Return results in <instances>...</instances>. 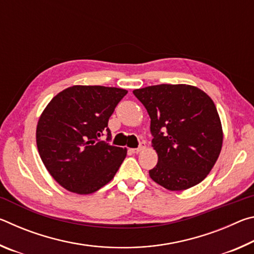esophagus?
Segmentation results:
<instances>
[{"label":"esophagus","mask_w":254,"mask_h":254,"mask_svg":"<svg viewBox=\"0 0 254 254\" xmlns=\"http://www.w3.org/2000/svg\"><path fill=\"white\" fill-rule=\"evenodd\" d=\"M144 149V145L143 144H141V145H139V147L137 148H135V149H130V151L132 152V153H139L141 150H143Z\"/></svg>","instance_id":"obj_1"}]
</instances>
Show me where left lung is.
<instances>
[{
    "instance_id": "left-lung-1",
    "label": "left lung",
    "mask_w": 254,
    "mask_h": 254,
    "mask_svg": "<svg viewBox=\"0 0 254 254\" xmlns=\"http://www.w3.org/2000/svg\"><path fill=\"white\" fill-rule=\"evenodd\" d=\"M147 109L158 163L149 175L169 190H184L206 178L220 156L223 131L216 106L190 85L161 84L134 89Z\"/></svg>"
}]
</instances>
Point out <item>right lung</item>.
<instances>
[{
  "label": "right lung",
  "mask_w": 254,
  "mask_h": 254,
  "mask_svg": "<svg viewBox=\"0 0 254 254\" xmlns=\"http://www.w3.org/2000/svg\"><path fill=\"white\" fill-rule=\"evenodd\" d=\"M127 91L76 85L57 94L37 126V147L47 170L67 190L95 192L110 183L127 149L109 143V119ZM107 135V141L101 136Z\"/></svg>",
  "instance_id": "obj_1"
}]
</instances>
